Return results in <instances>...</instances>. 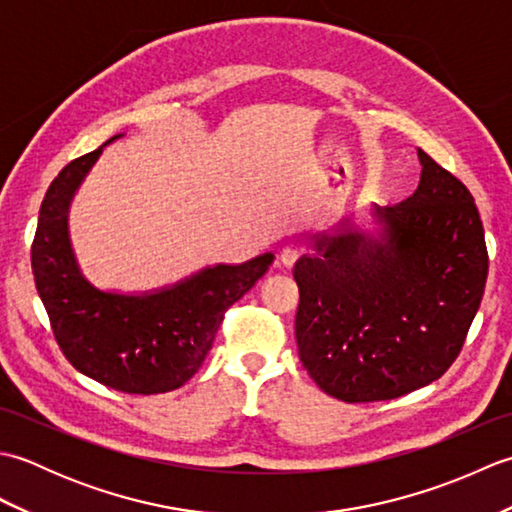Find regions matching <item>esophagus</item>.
<instances>
[{
    "mask_svg": "<svg viewBox=\"0 0 512 512\" xmlns=\"http://www.w3.org/2000/svg\"><path fill=\"white\" fill-rule=\"evenodd\" d=\"M297 259H299V250L292 248V246H286V248L279 253V262H281V266H286V268L295 266Z\"/></svg>",
    "mask_w": 512,
    "mask_h": 512,
    "instance_id": "1",
    "label": "esophagus"
}]
</instances>
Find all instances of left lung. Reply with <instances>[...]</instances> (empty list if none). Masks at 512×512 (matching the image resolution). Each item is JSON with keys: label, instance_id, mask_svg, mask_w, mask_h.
Masks as SVG:
<instances>
[{"label": "left lung", "instance_id": "obj_1", "mask_svg": "<svg viewBox=\"0 0 512 512\" xmlns=\"http://www.w3.org/2000/svg\"><path fill=\"white\" fill-rule=\"evenodd\" d=\"M418 160L407 200L317 233L295 264L299 356L332 398L391 400L438 380L480 308L488 255L473 195L422 149Z\"/></svg>", "mask_w": 512, "mask_h": 512}]
</instances>
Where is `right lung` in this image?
<instances>
[{
	"label": "right lung",
	"mask_w": 512,
	"mask_h": 512,
	"mask_svg": "<svg viewBox=\"0 0 512 512\" xmlns=\"http://www.w3.org/2000/svg\"><path fill=\"white\" fill-rule=\"evenodd\" d=\"M72 160L41 202L32 275L65 358L96 383L125 394H165L198 372L224 310L266 275L275 255L215 264L176 284L121 292L83 275L70 239V206L103 149Z\"/></svg>",
	"instance_id": "obj_1"
}]
</instances>
